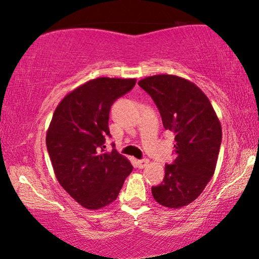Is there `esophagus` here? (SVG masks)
Instances as JSON below:
<instances>
[{"mask_svg": "<svg viewBox=\"0 0 259 259\" xmlns=\"http://www.w3.org/2000/svg\"><path fill=\"white\" fill-rule=\"evenodd\" d=\"M149 163H150V160L146 159V158H144V159L138 160L137 161V165H138V167H140V168H144V167L148 166Z\"/></svg>", "mask_w": 259, "mask_h": 259, "instance_id": "1", "label": "esophagus"}]
</instances>
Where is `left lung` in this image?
<instances>
[{
	"mask_svg": "<svg viewBox=\"0 0 259 259\" xmlns=\"http://www.w3.org/2000/svg\"><path fill=\"white\" fill-rule=\"evenodd\" d=\"M159 110L164 128L176 135L177 158L165 165L163 183L151 188L161 206H187L201 194L218 163L222 129L204 93L184 78L159 74L138 81Z\"/></svg>",
	"mask_w": 259,
	"mask_h": 259,
	"instance_id": "1",
	"label": "left lung"
}]
</instances>
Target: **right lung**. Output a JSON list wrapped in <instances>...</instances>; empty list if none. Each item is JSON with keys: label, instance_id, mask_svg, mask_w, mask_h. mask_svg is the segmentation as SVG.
<instances>
[{"label": "right lung", "instance_id": "right-lung-1", "mask_svg": "<svg viewBox=\"0 0 259 259\" xmlns=\"http://www.w3.org/2000/svg\"><path fill=\"white\" fill-rule=\"evenodd\" d=\"M136 79L98 78L65 96L56 108L46 134V146L59 184L87 209L115 201L133 165L113 149L109 111L118 98L133 90Z\"/></svg>", "mask_w": 259, "mask_h": 259}]
</instances>
